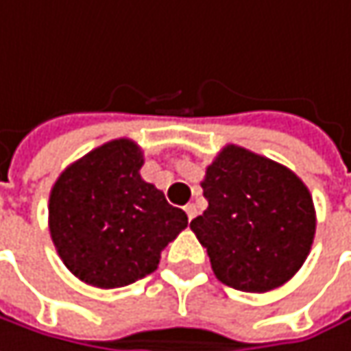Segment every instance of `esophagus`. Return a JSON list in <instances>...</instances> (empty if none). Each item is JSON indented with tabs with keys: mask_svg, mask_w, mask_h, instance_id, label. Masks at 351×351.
Returning a JSON list of instances; mask_svg holds the SVG:
<instances>
[{
	"mask_svg": "<svg viewBox=\"0 0 351 351\" xmlns=\"http://www.w3.org/2000/svg\"><path fill=\"white\" fill-rule=\"evenodd\" d=\"M184 213H186L189 221H193V219H195V215H197V207H195V205H186V207H184Z\"/></svg>",
	"mask_w": 351,
	"mask_h": 351,
	"instance_id": "obj_1",
	"label": "esophagus"
}]
</instances>
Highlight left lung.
Returning a JSON list of instances; mask_svg holds the SVG:
<instances>
[{
  "label": "left lung",
  "instance_id": "1",
  "mask_svg": "<svg viewBox=\"0 0 351 351\" xmlns=\"http://www.w3.org/2000/svg\"><path fill=\"white\" fill-rule=\"evenodd\" d=\"M201 186L208 207L191 221V229L207 247L219 281L265 293L300 271L315 235L313 199L300 176L227 144Z\"/></svg>",
  "mask_w": 351,
  "mask_h": 351
}]
</instances>
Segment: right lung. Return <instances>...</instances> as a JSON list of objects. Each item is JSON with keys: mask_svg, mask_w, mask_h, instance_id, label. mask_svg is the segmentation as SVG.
Masks as SVG:
<instances>
[{"mask_svg": "<svg viewBox=\"0 0 351 351\" xmlns=\"http://www.w3.org/2000/svg\"><path fill=\"white\" fill-rule=\"evenodd\" d=\"M141 146L102 144L72 162L49 193V233L80 281L114 289L158 267L160 251L189 225L186 213L143 180Z\"/></svg>", "mask_w": 351, "mask_h": 351, "instance_id": "1", "label": "right lung"}]
</instances>
